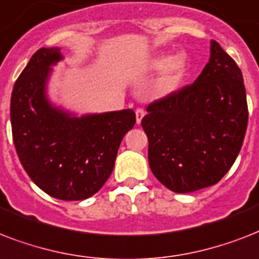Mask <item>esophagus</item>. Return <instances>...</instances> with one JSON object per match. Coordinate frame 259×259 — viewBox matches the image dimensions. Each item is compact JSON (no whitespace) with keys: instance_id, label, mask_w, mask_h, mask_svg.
Listing matches in <instances>:
<instances>
[{"instance_id":"34e87169","label":"esophagus","mask_w":259,"mask_h":259,"mask_svg":"<svg viewBox=\"0 0 259 259\" xmlns=\"http://www.w3.org/2000/svg\"><path fill=\"white\" fill-rule=\"evenodd\" d=\"M144 115H145V111H144V110L142 109L136 110V122H137V125L141 123V119L144 118Z\"/></svg>"}]
</instances>
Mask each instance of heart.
<instances>
[{
    "mask_svg": "<svg viewBox=\"0 0 259 259\" xmlns=\"http://www.w3.org/2000/svg\"><path fill=\"white\" fill-rule=\"evenodd\" d=\"M150 68L160 71V74L152 84V93L154 97H169L181 87L185 76L188 74V60L184 55L165 56L158 55L150 60Z\"/></svg>",
    "mask_w": 259,
    "mask_h": 259,
    "instance_id": "heart-1",
    "label": "heart"
}]
</instances>
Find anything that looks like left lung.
Masks as SVG:
<instances>
[{"label":"left lung","instance_id":"1","mask_svg":"<svg viewBox=\"0 0 259 259\" xmlns=\"http://www.w3.org/2000/svg\"><path fill=\"white\" fill-rule=\"evenodd\" d=\"M142 129L157 180L176 193L217 184L233 166L247 127V102L237 63L211 40V56L192 84L146 107Z\"/></svg>","mask_w":259,"mask_h":259}]
</instances>
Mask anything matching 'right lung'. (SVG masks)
Segmentation results:
<instances>
[{"label": "right lung", "instance_id": "right-lung-1", "mask_svg": "<svg viewBox=\"0 0 259 259\" xmlns=\"http://www.w3.org/2000/svg\"><path fill=\"white\" fill-rule=\"evenodd\" d=\"M60 48H40L30 58L10 99V122L18 158L34 184L60 200H83L113 172L121 141L136 123L133 110L75 114L48 99L52 67Z\"/></svg>", "mask_w": 259, "mask_h": 259}]
</instances>
